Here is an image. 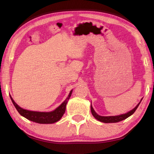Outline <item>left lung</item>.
<instances>
[{"label":"left lung","instance_id":"obj_1","mask_svg":"<svg viewBox=\"0 0 154 154\" xmlns=\"http://www.w3.org/2000/svg\"><path fill=\"white\" fill-rule=\"evenodd\" d=\"M142 99H141V100H140L139 103L138 104V105L136 106H135V107L133 109H132L131 111H128L126 113L119 115V116H99V115H98L97 113H96V112H95V111L94 110V109L92 107V105H91V112H92V114L93 115V116L94 117V118L96 119H98V121H100L101 122H103V123H116V122H120V121L124 120V119L128 118L130 116H132V115L134 113V111L137 110V109L138 108V106H139L140 102H141Z\"/></svg>","mask_w":154,"mask_h":154}]
</instances>
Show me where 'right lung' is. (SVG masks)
Instances as JSON below:
<instances>
[{
	"mask_svg": "<svg viewBox=\"0 0 154 154\" xmlns=\"http://www.w3.org/2000/svg\"><path fill=\"white\" fill-rule=\"evenodd\" d=\"M72 90L70 92L69 96L66 98L63 103H62L58 107H57L55 110L50 112H38V111H28L26 109H24L21 108L19 105H17L15 103L14 99L10 96V98L11 99V101L15 107L16 108L21 116L24 117L25 118L28 119V120H30L38 124H53L55 122L59 121L60 119L63 116L66 110V106L68 103V100H69L71 97Z\"/></svg>",
	"mask_w": 154,
	"mask_h": 154,
	"instance_id": "right-lung-1",
	"label": "right lung"
}]
</instances>
